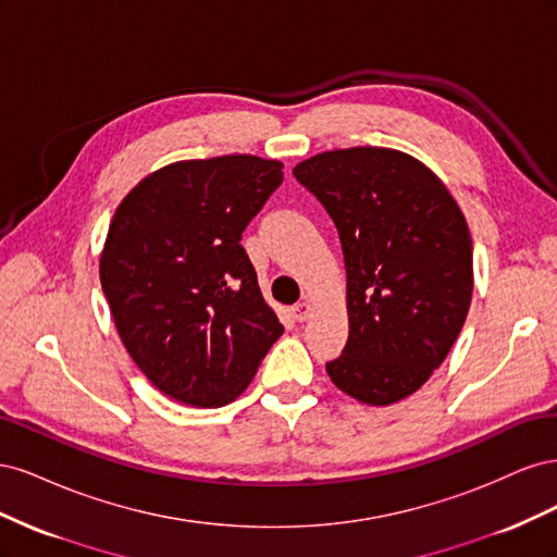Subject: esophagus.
I'll return each instance as SVG.
<instances>
[{
  "label": "esophagus",
  "mask_w": 557,
  "mask_h": 557,
  "mask_svg": "<svg viewBox=\"0 0 557 557\" xmlns=\"http://www.w3.org/2000/svg\"><path fill=\"white\" fill-rule=\"evenodd\" d=\"M293 311V318L299 320V323H305V320L311 315V301H297V305L290 309Z\"/></svg>",
  "instance_id": "esophagus-1"
}]
</instances>
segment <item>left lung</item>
Wrapping results in <instances>:
<instances>
[{
  "instance_id": "left-lung-1",
  "label": "left lung",
  "mask_w": 557,
  "mask_h": 557,
  "mask_svg": "<svg viewBox=\"0 0 557 557\" xmlns=\"http://www.w3.org/2000/svg\"><path fill=\"white\" fill-rule=\"evenodd\" d=\"M339 230L348 342L332 383L369 407L413 395L465 325L471 234L444 181L381 146L325 150L293 170Z\"/></svg>"
}]
</instances>
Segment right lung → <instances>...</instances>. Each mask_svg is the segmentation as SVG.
I'll return each instance as SVG.
<instances>
[{"mask_svg":"<svg viewBox=\"0 0 557 557\" xmlns=\"http://www.w3.org/2000/svg\"><path fill=\"white\" fill-rule=\"evenodd\" d=\"M281 170L256 156L172 162L113 213L99 281L115 330L141 374L188 407L237 399L283 334L239 244Z\"/></svg>","mask_w":557,"mask_h":557,"instance_id":"1","label":"right lung"}]
</instances>
